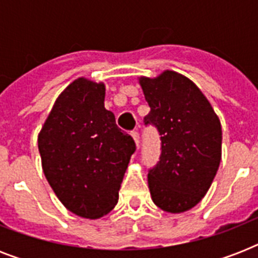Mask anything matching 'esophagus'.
Instances as JSON below:
<instances>
[{
  "label": "esophagus",
  "mask_w": 258,
  "mask_h": 258,
  "mask_svg": "<svg viewBox=\"0 0 258 258\" xmlns=\"http://www.w3.org/2000/svg\"><path fill=\"white\" fill-rule=\"evenodd\" d=\"M131 135H133L134 141H135L137 146L139 147V143H141V139H139V133H138V131H133V133H131Z\"/></svg>",
  "instance_id": "1"
}]
</instances>
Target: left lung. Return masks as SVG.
<instances>
[{"mask_svg": "<svg viewBox=\"0 0 258 258\" xmlns=\"http://www.w3.org/2000/svg\"><path fill=\"white\" fill-rule=\"evenodd\" d=\"M139 83L150 105L143 121L161 135L159 162L149 170L150 194L165 212H186L204 198L220 167V119L200 88L176 72Z\"/></svg>", "mask_w": 258, "mask_h": 258, "instance_id": "left-lung-1", "label": "left lung"}]
</instances>
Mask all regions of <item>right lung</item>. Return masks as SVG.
<instances>
[{
    "mask_svg": "<svg viewBox=\"0 0 258 258\" xmlns=\"http://www.w3.org/2000/svg\"><path fill=\"white\" fill-rule=\"evenodd\" d=\"M105 87L80 78L67 87L38 134L42 170L70 212L100 218L115 208L137 146L104 108Z\"/></svg>",
    "mask_w": 258,
    "mask_h": 258,
    "instance_id": "obj_1",
    "label": "right lung"
}]
</instances>
